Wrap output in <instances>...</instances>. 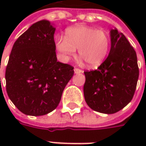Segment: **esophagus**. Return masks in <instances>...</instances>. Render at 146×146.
<instances>
[{
	"instance_id": "1",
	"label": "esophagus",
	"mask_w": 146,
	"mask_h": 146,
	"mask_svg": "<svg viewBox=\"0 0 146 146\" xmlns=\"http://www.w3.org/2000/svg\"><path fill=\"white\" fill-rule=\"evenodd\" d=\"M74 73H76V74H78V73H83V71L81 70L78 69V68H75V69H74Z\"/></svg>"
}]
</instances>
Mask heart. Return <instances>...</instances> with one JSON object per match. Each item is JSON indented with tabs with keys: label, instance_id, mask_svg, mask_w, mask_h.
Returning <instances> with one entry per match:
<instances>
[{
	"label": "heart",
	"instance_id": "heart-1",
	"mask_svg": "<svg viewBox=\"0 0 146 146\" xmlns=\"http://www.w3.org/2000/svg\"><path fill=\"white\" fill-rule=\"evenodd\" d=\"M54 44L63 60L74 57L78 49L80 56L89 66L97 67L107 57L111 42L109 35L102 30L88 26H76L68 28L65 37L56 36Z\"/></svg>",
	"mask_w": 146,
	"mask_h": 146
}]
</instances>
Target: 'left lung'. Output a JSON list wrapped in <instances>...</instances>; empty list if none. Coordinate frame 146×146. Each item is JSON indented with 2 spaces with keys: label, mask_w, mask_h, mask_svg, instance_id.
Wrapping results in <instances>:
<instances>
[{
  "label": "left lung",
  "mask_w": 146,
  "mask_h": 146,
  "mask_svg": "<svg viewBox=\"0 0 146 146\" xmlns=\"http://www.w3.org/2000/svg\"><path fill=\"white\" fill-rule=\"evenodd\" d=\"M111 48L96 70L86 71L84 95L92 110L113 114L131 101L139 70L135 49L122 33L111 29Z\"/></svg>",
  "instance_id": "left-lung-1"
}]
</instances>
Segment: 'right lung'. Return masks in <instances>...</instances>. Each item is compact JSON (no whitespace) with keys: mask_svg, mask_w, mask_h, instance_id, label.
<instances>
[{"mask_svg":"<svg viewBox=\"0 0 146 146\" xmlns=\"http://www.w3.org/2000/svg\"><path fill=\"white\" fill-rule=\"evenodd\" d=\"M52 24L33 23L15 42L5 72L6 91L13 104L29 116L56 109L73 76V67L58 62Z\"/></svg>","mask_w":146,"mask_h":146,"instance_id":"add662e5","label":"right lung"}]
</instances>
